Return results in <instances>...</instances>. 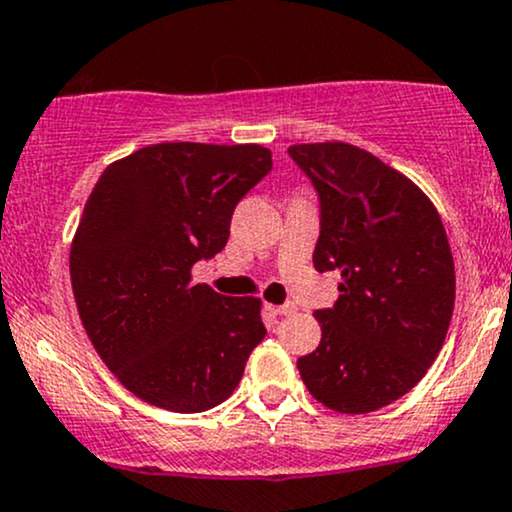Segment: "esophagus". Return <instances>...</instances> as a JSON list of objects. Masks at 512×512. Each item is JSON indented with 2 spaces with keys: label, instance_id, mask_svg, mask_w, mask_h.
Here are the masks:
<instances>
[{
  "label": "esophagus",
  "instance_id": "esophagus-1",
  "mask_svg": "<svg viewBox=\"0 0 512 512\" xmlns=\"http://www.w3.org/2000/svg\"><path fill=\"white\" fill-rule=\"evenodd\" d=\"M268 309L273 311V314H278V316H290V314H294V311H297V306L282 304V306H268Z\"/></svg>",
  "mask_w": 512,
  "mask_h": 512
}]
</instances>
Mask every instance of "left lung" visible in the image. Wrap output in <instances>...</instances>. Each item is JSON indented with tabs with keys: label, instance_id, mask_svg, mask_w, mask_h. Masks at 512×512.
Listing matches in <instances>:
<instances>
[{
	"label": "left lung",
	"instance_id": "obj_1",
	"mask_svg": "<svg viewBox=\"0 0 512 512\" xmlns=\"http://www.w3.org/2000/svg\"><path fill=\"white\" fill-rule=\"evenodd\" d=\"M290 155L321 198L314 268L342 275L333 309L314 314L321 342L297 369L328 410L376 412L410 393L446 342L455 263L441 215L412 179L352 143H297Z\"/></svg>",
	"mask_w": 512,
	"mask_h": 512
}]
</instances>
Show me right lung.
Segmentation results:
<instances>
[{
  "instance_id": "obj_1",
  "label": "right lung",
  "mask_w": 512,
  "mask_h": 512,
  "mask_svg": "<svg viewBox=\"0 0 512 512\" xmlns=\"http://www.w3.org/2000/svg\"><path fill=\"white\" fill-rule=\"evenodd\" d=\"M270 167L258 143H155L107 165L90 191L69 254L78 316L107 369L148 405H220L266 338L261 299L196 285L191 268L225 249L234 206Z\"/></svg>"
}]
</instances>
